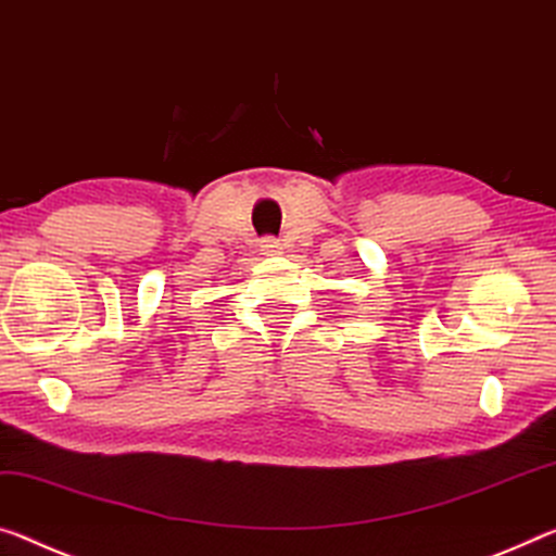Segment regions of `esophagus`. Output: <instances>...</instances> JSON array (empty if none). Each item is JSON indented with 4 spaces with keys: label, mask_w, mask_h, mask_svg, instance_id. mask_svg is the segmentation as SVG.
<instances>
[{
    "label": "esophagus",
    "mask_w": 556,
    "mask_h": 556,
    "mask_svg": "<svg viewBox=\"0 0 556 556\" xmlns=\"http://www.w3.org/2000/svg\"><path fill=\"white\" fill-rule=\"evenodd\" d=\"M260 250H262V254H267V257H275V254L281 252V242L277 240V237H262Z\"/></svg>",
    "instance_id": "esophagus-1"
}]
</instances>
